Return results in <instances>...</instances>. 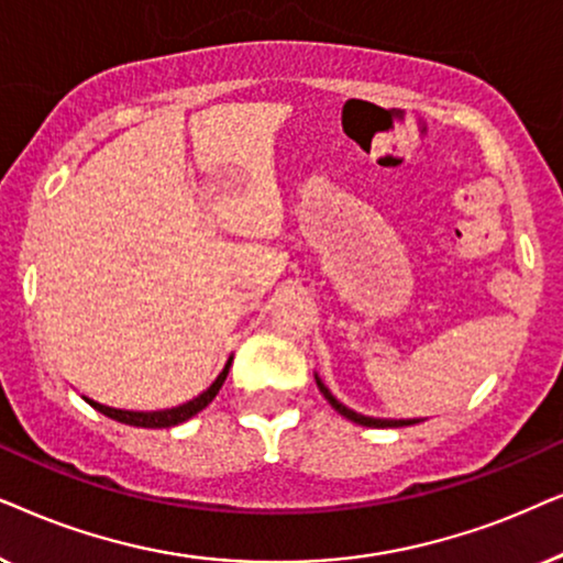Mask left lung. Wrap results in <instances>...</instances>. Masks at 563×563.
Returning <instances> with one entry per match:
<instances>
[{
  "label": "left lung",
  "mask_w": 563,
  "mask_h": 563,
  "mask_svg": "<svg viewBox=\"0 0 563 563\" xmlns=\"http://www.w3.org/2000/svg\"><path fill=\"white\" fill-rule=\"evenodd\" d=\"M317 386H319V391L324 394V399L332 404V409H336L342 417H347V419H352V422H357V424H363V427H407V424H417L419 422V419H378V417L357 415V411H352V409L344 407V404L336 401L334 396H332V391H329V388L321 384L319 376H317Z\"/></svg>",
  "instance_id": "left-lung-1"
}]
</instances>
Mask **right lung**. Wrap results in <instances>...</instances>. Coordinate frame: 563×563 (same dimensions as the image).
<instances>
[{"mask_svg": "<svg viewBox=\"0 0 563 563\" xmlns=\"http://www.w3.org/2000/svg\"><path fill=\"white\" fill-rule=\"evenodd\" d=\"M229 368H231V357H229L227 368L219 373V378H216L213 384L208 386L203 394L195 396L192 401L179 404V407H172V409H162V411H125V409L104 407V404H97L92 399H87V396H85V401L89 404V407H95L97 411H102L104 417L115 419V422H123V424H133V427H175V424L187 422V419L198 415V411H203L208 404L216 399V394L221 391L223 380H227V376H229Z\"/></svg>", "mask_w": 563, "mask_h": 563, "instance_id": "add662e5", "label": "right lung"}]
</instances>
